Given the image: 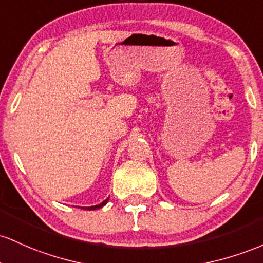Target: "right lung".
<instances>
[{
    "instance_id": "add662e5",
    "label": "right lung",
    "mask_w": 263,
    "mask_h": 263,
    "mask_svg": "<svg viewBox=\"0 0 263 263\" xmlns=\"http://www.w3.org/2000/svg\"><path fill=\"white\" fill-rule=\"evenodd\" d=\"M108 200H109V197H108V199H105L104 201H103L102 203H99V205H96V206H89V208H82V209H83V210H97V209L103 208V206H104L105 203L108 202Z\"/></svg>"
}]
</instances>
